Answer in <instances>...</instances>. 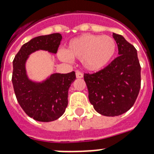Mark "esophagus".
I'll use <instances>...</instances> for the list:
<instances>
[{
	"label": "esophagus",
	"mask_w": 154,
	"mask_h": 154,
	"mask_svg": "<svg viewBox=\"0 0 154 154\" xmlns=\"http://www.w3.org/2000/svg\"><path fill=\"white\" fill-rule=\"evenodd\" d=\"M76 77H77V78H82L83 73L80 71H77L76 72Z\"/></svg>",
	"instance_id": "obj_1"
}]
</instances>
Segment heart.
<instances>
[{"mask_svg": "<svg viewBox=\"0 0 154 154\" xmlns=\"http://www.w3.org/2000/svg\"><path fill=\"white\" fill-rule=\"evenodd\" d=\"M117 51V42L109 36L84 34L71 40L66 52H60L63 60H82L84 68L91 72L103 69L112 60Z\"/></svg>", "mask_w": 154, "mask_h": 154, "instance_id": "obj_1", "label": "heart"}]
</instances>
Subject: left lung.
Here are the masks:
<instances>
[{"label": "left lung", "instance_id": "1", "mask_svg": "<svg viewBox=\"0 0 154 154\" xmlns=\"http://www.w3.org/2000/svg\"><path fill=\"white\" fill-rule=\"evenodd\" d=\"M112 36L119 56L100 71L84 74L90 102L96 112L108 117L119 116L134 105L141 82L136 49L122 35Z\"/></svg>", "mask_w": 154, "mask_h": 154}]
</instances>
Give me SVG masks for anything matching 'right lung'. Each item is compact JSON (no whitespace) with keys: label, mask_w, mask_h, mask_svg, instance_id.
Wrapping results in <instances>:
<instances>
[{"label":"right lung","mask_w":154,"mask_h":154,"mask_svg":"<svg viewBox=\"0 0 154 154\" xmlns=\"http://www.w3.org/2000/svg\"><path fill=\"white\" fill-rule=\"evenodd\" d=\"M61 40L60 33L36 36L22 45L13 60L12 83L17 100L26 114L38 122H52L64 113L68 89L76 74L54 73L43 82H34L26 73V60L29 54L39 50L56 54Z\"/></svg>","instance_id":"obj_1"}]
</instances>
